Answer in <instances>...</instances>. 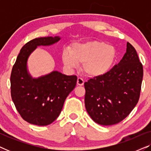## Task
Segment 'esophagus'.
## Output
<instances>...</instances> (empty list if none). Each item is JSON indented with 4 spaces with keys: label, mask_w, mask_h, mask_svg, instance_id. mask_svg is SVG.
Masks as SVG:
<instances>
[{
    "label": "esophagus",
    "mask_w": 151,
    "mask_h": 151,
    "mask_svg": "<svg viewBox=\"0 0 151 151\" xmlns=\"http://www.w3.org/2000/svg\"><path fill=\"white\" fill-rule=\"evenodd\" d=\"M84 83V81L83 80V79L81 78H78L77 80V84L79 86H82Z\"/></svg>",
    "instance_id": "obj_1"
}]
</instances>
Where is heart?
<instances>
[{
	"label": "heart",
	"instance_id": "heart-1",
	"mask_svg": "<svg viewBox=\"0 0 151 151\" xmlns=\"http://www.w3.org/2000/svg\"><path fill=\"white\" fill-rule=\"evenodd\" d=\"M117 58L114 46L103 41L93 40L72 45L70 51L64 50L62 60L69 69H74L82 64L86 75L98 77L104 75L112 69Z\"/></svg>",
	"mask_w": 151,
	"mask_h": 151
}]
</instances>
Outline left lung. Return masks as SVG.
Segmentation results:
<instances>
[{
	"label": "left lung",
	"instance_id": "1",
	"mask_svg": "<svg viewBox=\"0 0 151 151\" xmlns=\"http://www.w3.org/2000/svg\"><path fill=\"white\" fill-rule=\"evenodd\" d=\"M143 78V66L135 48L127 42L120 62L104 75L84 83V103L93 120L109 126L120 122L137 104Z\"/></svg>",
	"mask_w": 151,
	"mask_h": 151
}]
</instances>
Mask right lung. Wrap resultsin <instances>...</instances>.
<instances>
[{
    "instance_id": "obj_1",
    "label": "right lung",
    "mask_w": 151,
    "mask_h": 151,
    "mask_svg": "<svg viewBox=\"0 0 151 151\" xmlns=\"http://www.w3.org/2000/svg\"><path fill=\"white\" fill-rule=\"evenodd\" d=\"M60 37L36 38L27 42L16 58L12 70L11 96L18 112L27 122L47 126L55 120L64 102L76 85L77 76L53 71L42 77L32 78L27 69L31 53L38 46L51 45Z\"/></svg>"
}]
</instances>
